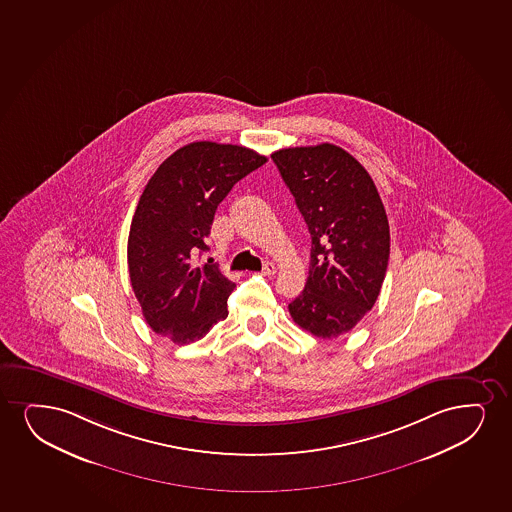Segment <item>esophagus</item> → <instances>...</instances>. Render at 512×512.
<instances>
[{
	"instance_id": "esophagus-1",
	"label": "esophagus",
	"mask_w": 512,
	"mask_h": 512,
	"mask_svg": "<svg viewBox=\"0 0 512 512\" xmlns=\"http://www.w3.org/2000/svg\"><path fill=\"white\" fill-rule=\"evenodd\" d=\"M263 273L265 275H275L277 273V266L270 263V261H266L265 265H263Z\"/></svg>"
}]
</instances>
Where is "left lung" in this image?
Segmentation results:
<instances>
[{
  "instance_id": "8db88e82",
  "label": "left lung",
  "mask_w": 512,
  "mask_h": 512,
  "mask_svg": "<svg viewBox=\"0 0 512 512\" xmlns=\"http://www.w3.org/2000/svg\"><path fill=\"white\" fill-rule=\"evenodd\" d=\"M311 235L310 275L289 305L313 336L350 332L381 292L389 259L388 216L367 169L346 150L320 143L273 152Z\"/></svg>"
}]
</instances>
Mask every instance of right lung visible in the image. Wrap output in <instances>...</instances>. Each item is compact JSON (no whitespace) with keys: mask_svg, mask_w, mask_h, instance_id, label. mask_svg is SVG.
<instances>
[{"mask_svg":"<svg viewBox=\"0 0 512 512\" xmlns=\"http://www.w3.org/2000/svg\"><path fill=\"white\" fill-rule=\"evenodd\" d=\"M268 161L230 143L194 142L162 162L131 220V287L150 329L176 344L206 336L228 317L232 280L218 265L195 263L207 251L214 213L233 185Z\"/></svg>","mask_w":512,"mask_h":512,"instance_id":"obj_1","label":"right lung"}]
</instances>
